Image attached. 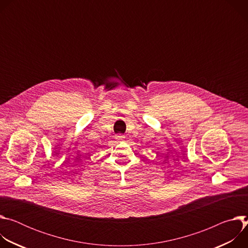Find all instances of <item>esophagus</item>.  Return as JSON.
Wrapping results in <instances>:
<instances>
[{
  "mask_svg": "<svg viewBox=\"0 0 248 248\" xmlns=\"http://www.w3.org/2000/svg\"><path fill=\"white\" fill-rule=\"evenodd\" d=\"M124 135H118V136H117V139H119V140L124 139Z\"/></svg>",
  "mask_w": 248,
  "mask_h": 248,
  "instance_id": "1",
  "label": "esophagus"
}]
</instances>
